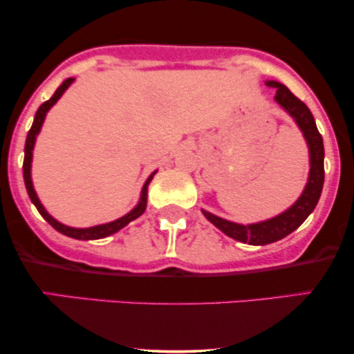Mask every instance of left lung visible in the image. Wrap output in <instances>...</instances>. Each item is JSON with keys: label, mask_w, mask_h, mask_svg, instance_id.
I'll use <instances>...</instances> for the list:
<instances>
[{"label": "left lung", "mask_w": 354, "mask_h": 354, "mask_svg": "<svg viewBox=\"0 0 354 354\" xmlns=\"http://www.w3.org/2000/svg\"><path fill=\"white\" fill-rule=\"evenodd\" d=\"M268 86L276 88L274 101L288 113L301 129L304 141L310 151V173H308V181L304 186L301 196L296 200L286 211L279 213L278 216L259 223H251V225H239V223L228 221L225 218H219L209 211L201 209L206 219L213 223L218 230H221L226 236L236 239V241L248 243V245H270V243L279 241L296 228L301 226V223L313 213V209L318 205V200L323 191L324 183V146L323 138H321L318 128H316L315 118H313L310 108L298 100L293 93L284 84L278 81H266Z\"/></svg>", "instance_id": "obj_1"}]
</instances>
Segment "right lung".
<instances>
[{"label": "right lung", "mask_w": 354, "mask_h": 354, "mask_svg": "<svg viewBox=\"0 0 354 354\" xmlns=\"http://www.w3.org/2000/svg\"><path fill=\"white\" fill-rule=\"evenodd\" d=\"M73 81H75V78L64 80L63 83L59 84V88L55 91V95H53L48 101H44L41 106L38 108V111H36L33 126H31V129L28 131L26 145H24L23 178H24V185H26V191H28V194H30L31 203H33V205L36 206V209L39 211V214H41V216L46 219L48 223H50L53 228H55L56 231H59V233L64 234V236L89 241V239H101V238L111 236V234L118 233L121 228H124L126 225H129L133 219L140 218L141 214L145 213L146 203H148V185L151 183L153 176L156 174V171H153L151 174H149L148 180L145 181L143 189H141V194H140V201H138V205L135 206V208L129 211V213H126L124 216L115 219V221L104 223V225L91 226V228H73V226H66V225H63V223H59L58 219L53 218L51 214L44 209V206L41 205V201H39L38 194H36V191H35L33 180H31V161H33V149H35V143H36V136H38L39 131H41V126L44 123V118H46V113L50 111V109L53 108V104H56V101L63 96V93L70 88V84L73 83Z\"/></svg>", "instance_id": "obj_1"}]
</instances>
